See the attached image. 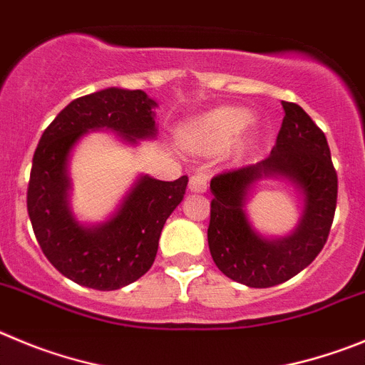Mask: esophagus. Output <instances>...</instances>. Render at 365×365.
I'll use <instances>...</instances> for the list:
<instances>
[{
	"label": "esophagus",
	"mask_w": 365,
	"mask_h": 365,
	"mask_svg": "<svg viewBox=\"0 0 365 365\" xmlns=\"http://www.w3.org/2000/svg\"><path fill=\"white\" fill-rule=\"evenodd\" d=\"M207 187H209V178H207L205 173L198 170L195 175L190 176L189 180V189L195 190V192H205Z\"/></svg>",
	"instance_id": "34e87169"
}]
</instances>
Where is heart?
Instances as JSON below:
<instances>
[{
  "label": "heart",
  "mask_w": 365,
  "mask_h": 365,
  "mask_svg": "<svg viewBox=\"0 0 365 365\" xmlns=\"http://www.w3.org/2000/svg\"><path fill=\"white\" fill-rule=\"evenodd\" d=\"M251 121V114L236 107H220L196 120L187 129L185 142L192 149L216 153L231 145Z\"/></svg>",
  "instance_id": "heart-1"
}]
</instances>
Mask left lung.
<instances>
[{"instance_id":"1","label":"left lung","mask_w":365,"mask_h":365,"mask_svg":"<svg viewBox=\"0 0 365 365\" xmlns=\"http://www.w3.org/2000/svg\"><path fill=\"white\" fill-rule=\"evenodd\" d=\"M282 107L285 116L267 158L211 180L215 198L207 240L212 260L225 277L249 287L284 284L307 267L326 245L336 209L338 178L326 134L300 105L282 101ZM264 175L287 178L304 192V216L287 239H262L245 216L247 189Z\"/></svg>"}]
</instances>
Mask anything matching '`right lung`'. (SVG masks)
Instances as JSON below:
<instances>
[{"mask_svg":"<svg viewBox=\"0 0 365 365\" xmlns=\"http://www.w3.org/2000/svg\"><path fill=\"white\" fill-rule=\"evenodd\" d=\"M156 101L143 91L105 88L61 110L41 134L27 189V211L39 247L63 277L98 291L125 287L154 264L170 212L185 195L189 178L162 182L142 176L120 211L100 227L74 220L67 203V158L88 129H113L123 140L153 138Z\"/></svg>","mask_w":365,"mask_h":365,"instance_id":"add662e5","label":"right lung"}]
</instances>
